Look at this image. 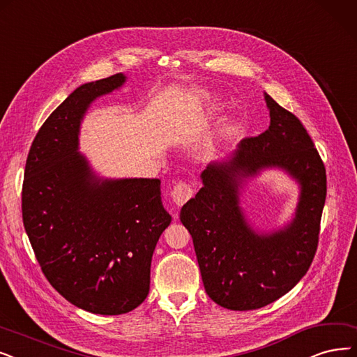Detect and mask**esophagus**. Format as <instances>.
Returning a JSON list of instances; mask_svg holds the SVG:
<instances>
[{
    "label": "esophagus",
    "instance_id": "obj_1",
    "mask_svg": "<svg viewBox=\"0 0 357 357\" xmlns=\"http://www.w3.org/2000/svg\"><path fill=\"white\" fill-rule=\"evenodd\" d=\"M192 196H193V189L188 183H177L173 188V192H171V199H173V202L177 206L186 204Z\"/></svg>",
    "mask_w": 357,
    "mask_h": 357
}]
</instances>
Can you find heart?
Instances as JSON below:
<instances>
[{
  "label": "heart",
  "instance_id": "1",
  "mask_svg": "<svg viewBox=\"0 0 357 357\" xmlns=\"http://www.w3.org/2000/svg\"><path fill=\"white\" fill-rule=\"evenodd\" d=\"M220 101V96L209 89H197L192 95V102L199 108L211 107Z\"/></svg>",
  "mask_w": 357,
  "mask_h": 357
}]
</instances>
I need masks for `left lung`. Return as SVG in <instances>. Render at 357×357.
Returning <instances> with one entry per match:
<instances>
[{
  "label": "left lung",
  "mask_w": 357,
  "mask_h": 357,
  "mask_svg": "<svg viewBox=\"0 0 357 357\" xmlns=\"http://www.w3.org/2000/svg\"><path fill=\"white\" fill-rule=\"evenodd\" d=\"M268 130L245 139L201 174L202 189L184 204L188 228L205 291L230 310H253L275 302L303 278L318 248L326 174L318 151L294 114L266 92ZM268 169L286 172L299 186L294 218L273 231L256 229L241 208L248 181Z\"/></svg>",
  "instance_id": "obj_1"
}]
</instances>
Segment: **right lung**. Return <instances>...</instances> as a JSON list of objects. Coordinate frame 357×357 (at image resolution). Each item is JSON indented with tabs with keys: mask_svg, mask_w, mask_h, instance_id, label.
<instances>
[{
	"mask_svg": "<svg viewBox=\"0 0 357 357\" xmlns=\"http://www.w3.org/2000/svg\"><path fill=\"white\" fill-rule=\"evenodd\" d=\"M123 73L83 83L42 124L27 155L23 224L51 286L98 315L136 309L149 293L152 255L171 215L160 178H108L79 151L80 126Z\"/></svg>",
	"mask_w": 357,
	"mask_h": 357,
	"instance_id": "1",
	"label": "right lung"
}]
</instances>
